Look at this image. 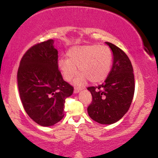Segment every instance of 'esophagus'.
<instances>
[{
    "instance_id": "1",
    "label": "esophagus",
    "mask_w": 158,
    "mask_h": 158,
    "mask_svg": "<svg viewBox=\"0 0 158 158\" xmlns=\"http://www.w3.org/2000/svg\"><path fill=\"white\" fill-rule=\"evenodd\" d=\"M84 88H85V87H83V88H80V87H75V88H74V93L75 94L79 93L80 90L84 89Z\"/></svg>"
}]
</instances>
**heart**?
Masks as SVG:
<instances>
[{
    "label": "heart",
    "mask_w": 158,
    "mask_h": 158,
    "mask_svg": "<svg viewBox=\"0 0 158 158\" xmlns=\"http://www.w3.org/2000/svg\"><path fill=\"white\" fill-rule=\"evenodd\" d=\"M68 59L59 61V68L65 80L70 81L77 74L75 84L83 85L87 80L99 83L108 77L111 68L113 55L107 46L88 44L70 48L67 52Z\"/></svg>",
    "instance_id": "heart-1"
}]
</instances>
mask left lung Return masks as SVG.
Instances as JSON below:
<instances>
[{"label": "left lung", "mask_w": 158, "mask_h": 158, "mask_svg": "<svg viewBox=\"0 0 158 158\" xmlns=\"http://www.w3.org/2000/svg\"><path fill=\"white\" fill-rule=\"evenodd\" d=\"M106 44L113 52V67L104 83L88 88L92 95L88 113L100 124H113L122 118L131 106L135 94V76L126 52L114 44Z\"/></svg>", "instance_id": "left-lung-1"}]
</instances>
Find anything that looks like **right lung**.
<instances>
[{
	"label": "right lung",
	"mask_w": 158,
	"mask_h": 158,
	"mask_svg": "<svg viewBox=\"0 0 158 158\" xmlns=\"http://www.w3.org/2000/svg\"><path fill=\"white\" fill-rule=\"evenodd\" d=\"M53 40L36 44L23 54L17 74L21 102L32 120L53 126L64 117L66 98L73 87L63 79Z\"/></svg>",
	"instance_id": "right-lung-1"
}]
</instances>
